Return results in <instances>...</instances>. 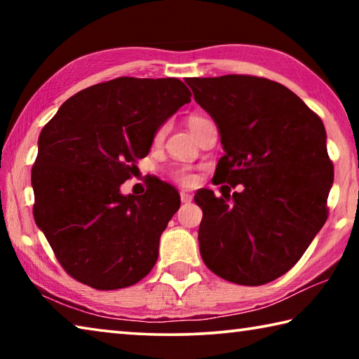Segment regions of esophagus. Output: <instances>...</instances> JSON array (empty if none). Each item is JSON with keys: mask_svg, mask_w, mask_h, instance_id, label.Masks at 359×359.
Here are the masks:
<instances>
[{"mask_svg": "<svg viewBox=\"0 0 359 359\" xmlns=\"http://www.w3.org/2000/svg\"><path fill=\"white\" fill-rule=\"evenodd\" d=\"M193 199V196L188 191H180V201L182 203H190Z\"/></svg>", "mask_w": 359, "mask_h": 359, "instance_id": "obj_1", "label": "esophagus"}]
</instances>
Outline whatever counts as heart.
Returning a JSON list of instances; mask_svg holds the SVG:
<instances>
[{"mask_svg":"<svg viewBox=\"0 0 359 359\" xmlns=\"http://www.w3.org/2000/svg\"><path fill=\"white\" fill-rule=\"evenodd\" d=\"M201 120H204V118H201V117H191L190 120H188V128H190L191 125L198 123V121H201ZM158 136H161V131L158 133ZM177 179L182 182V184H190V182L193 180V175L190 172H187V171H179L177 172Z\"/></svg>","mask_w":359,"mask_h":359,"instance_id":"heart-1","label":"heart"}]
</instances>
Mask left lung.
I'll list each match as a JSON object with an SVG mask.
<instances>
[{"mask_svg": "<svg viewBox=\"0 0 359 359\" xmlns=\"http://www.w3.org/2000/svg\"><path fill=\"white\" fill-rule=\"evenodd\" d=\"M185 82L220 133L224 155L214 179L244 185L233 196L194 194L203 209V261L233 283L276 280L299 261L326 222L334 168L323 121L269 79L229 74Z\"/></svg>", "mask_w": 359, "mask_h": 359, "instance_id": "1", "label": "left lung"}]
</instances>
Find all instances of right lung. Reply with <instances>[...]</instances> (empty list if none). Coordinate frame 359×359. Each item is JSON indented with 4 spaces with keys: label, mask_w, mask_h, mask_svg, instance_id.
<instances>
[{
    "label": "right lung",
    "mask_w": 359,
    "mask_h": 359,
    "mask_svg": "<svg viewBox=\"0 0 359 359\" xmlns=\"http://www.w3.org/2000/svg\"><path fill=\"white\" fill-rule=\"evenodd\" d=\"M190 96L175 77H118L71 96L42 128L32 171L33 215L76 280L118 290L155 266L179 193L158 179L141 196L123 194L120 185Z\"/></svg>",
    "instance_id": "right-lung-1"
}]
</instances>
